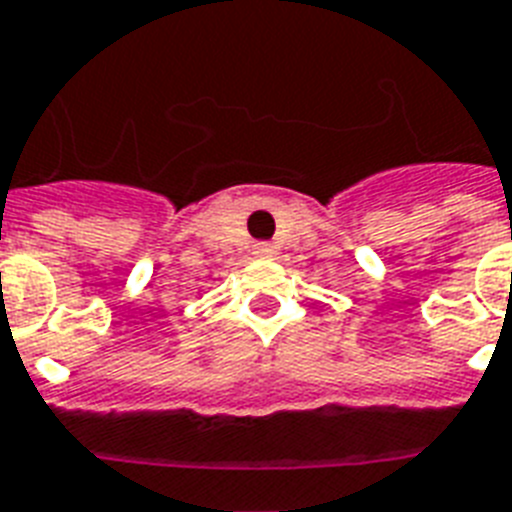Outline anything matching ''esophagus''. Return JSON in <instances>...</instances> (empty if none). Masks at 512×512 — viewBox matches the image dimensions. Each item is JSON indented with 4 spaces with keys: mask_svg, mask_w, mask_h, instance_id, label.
<instances>
[{
    "mask_svg": "<svg viewBox=\"0 0 512 512\" xmlns=\"http://www.w3.org/2000/svg\"><path fill=\"white\" fill-rule=\"evenodd\" d=\"M253 256L269 259V256H274V246H269V243H256V246H253Z\"/></svg>",
    "mask_w": 512,
    "mask_h": 512,
    "instance_id": "esophagus-1",
    "label": "esophagus"
}]
</instances>
